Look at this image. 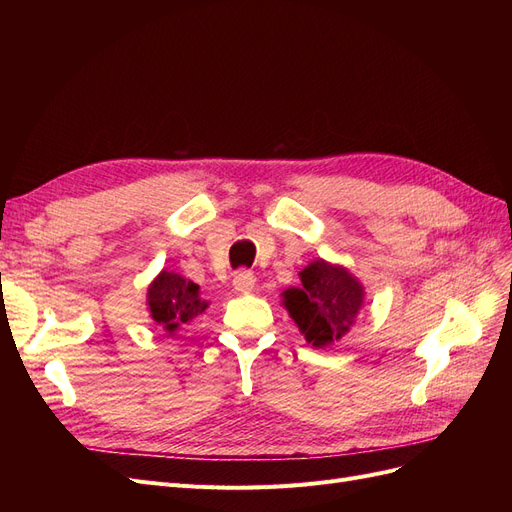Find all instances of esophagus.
Wrapping results in <instances>:
<instances>
[{
    "mask_svg": "<svg viewBox=\"0 0 512 512\" xmlns=\"http://www.w3.org/2000/svg\"><path fill=\"white\" fill-rule=\"evenodd\" d=\"M256 284V275L252 271L247 269H241L235 273V280H232V286H235V290L239 292H250Z\"/></svg>",
    "mask_w": 512,
    "mask_h": 512,
    "instance_id": "34e87169",
    "label": "esophagus"
}]
</instances>
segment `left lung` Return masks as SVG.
I'll return each instance as SVG.
<instances>
[{
  "label": "left lung",
  "instance_id": "left-lung-1",
  "mask_svg": "<svg viewBox=\"0 0 512 512\" xmlns=\"http://www.w3.org/2000/svg\"><path fill=\"white\" fill-rule=\"evenodd\" d=\"M301 286L284 292V305L305 339L316 348L339 339L359 314L363 286L342 269L316 260L301 273Z\"/></svg>",
  "mask_w": 512,
  "mask_h": 512
}]
</instances>
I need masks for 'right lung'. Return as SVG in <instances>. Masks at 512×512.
I'll use <instances>...</instances> for the list:
<instances>
[{"label":"right lung","mask_w":512,"mask_h":512,"mask_svg":"<svg viewBox=\"0 0 512 512\" xmlns=\"http://www.w3.org/2000/svg\"><path fill=\"white\" fill-rule=\"evenodd\" d=\"M147 303L151 318L162 324L166 331L179 329L181 324L203 314L207 307L205 301H200L198 286L194 282L168 271H162L158 280L149 286Z\"/></svg>","instance_id":"add662e5"}]
</instances>
